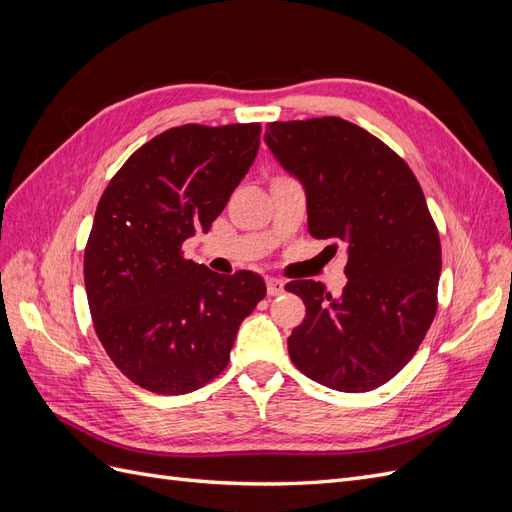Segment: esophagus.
I'll return each instance as SVG.
<instances>
[{
    "label": "esophagus",
    "instance_id": "obj_1",
    "mask_svg": "<svg viewBox=\"0 0 512 512\" xmlns=\"http://www.w3.org/2000/svg\"><path fill=\"white\" fill-rule=\"evenodd\" d=\"M284 292V282L277 280V277H267V294L269 297H277V294Z\"/></svg>",
    "mask_w": 512,
    "mask_h": 512
}]
</instances>
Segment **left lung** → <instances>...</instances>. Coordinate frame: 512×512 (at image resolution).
I'll return each mask as SVG.
<instances>
[{"label": "left lung", "instance_id": "obj_1", "mask_svg": "<svg viewBox=\"0 0 512 512\" xmlns=\"http://www.w3.org/2000/svg\"><path fill=\"white\" fill-rule=\"evenodd\" d=\"M265 143L305 188L309 235L348 254L337 299L314 280L286 284L307 309L290 359L333 391L378 389L408 365L438 309L442 250L421 185L391 147L339 117L273 121Z\"/></svg>", "mask_w": 512, "mask_h": 512}]
</instances>
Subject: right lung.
Here are the masks:
<instances>
[{
  "label": "right lung",
  "instance_id": "add662e5",
  "mask_svg": "<svg viewBox=\"0 0 512 512\" xmlns=\"http://www.w3.org/2000/svg\"><path fill=\"white\" fill-rule=\"evenodd\" d=\"M260 123L170 128L136 149L100 198L85 247L96 335L123 376L183 395L220 376L245 316L265 299L252 271L220 275L185 260L250 170Z\"/></svg>",
  "mask_w": 512,
  "mask_h": 512
}]
</instances>
